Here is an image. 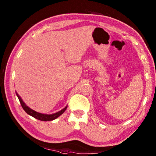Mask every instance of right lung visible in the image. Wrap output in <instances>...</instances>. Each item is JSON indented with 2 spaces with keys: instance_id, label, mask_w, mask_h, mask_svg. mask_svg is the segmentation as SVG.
<instances>
[{
  "instance_id": "obj_1",
  "label": "right lung",
  "mask_w": 156,
  "mask_h": 156,
  "mask_svg": "<svg viewBox=\"0 0 156 156\" xmlns=\"http://www.w3.org/2000/svg\"><path fill=\"white\" fill-rule=\"evenodd\" d=\"M16 94L17 96V97L19 100L20 103H21L23 108L24 109V111L27 112V113L29 115L32 116L33 117H34L35 119H38V120L40 121H53L56 118H58V117H59L61 115H62L64 113V111H66V109L67 108V106L65 108H64L62 110L58 111V112H55V113L54 114H51V115H47V114H42L40 113V112H38L37 111H35L34 110L29 108L28 106H27L25 105V103L21 99V98L19 97V94L16 92Z\"/></svg>"
}]
</instances>
